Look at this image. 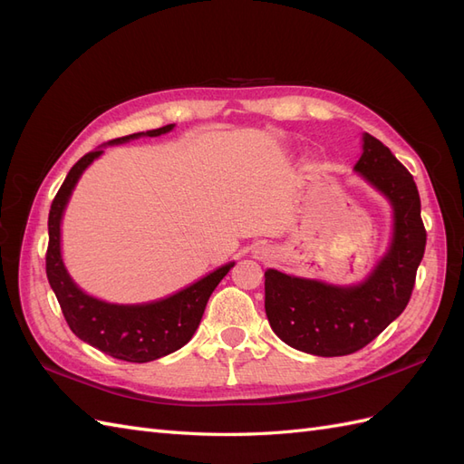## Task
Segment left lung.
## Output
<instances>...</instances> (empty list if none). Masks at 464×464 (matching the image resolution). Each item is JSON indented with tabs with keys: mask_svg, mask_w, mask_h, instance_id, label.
Instances as JSON below:
<instances>
[{
	"mask_svg": "<svg viewBox=\"0 0 464 464\" xmlns=\"http://www.w3.org/2000/svg\"><path fill=\"white\" fill-rule=\"evenodd\" d=\"M354 170L395 208L391 247L366 283L331 286L265 271V312L273 331L307 354L346 356L370 344L404 312L424 257L426 228L412 174L370 133L363 135V152Z\"/></svg>",
	"mask_w": 464,
	"mask_h": 464,
	"instance_id": "left-lung-1",
	"label": "left lung"
}]
</instances>
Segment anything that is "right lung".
<instances>
[{
    "mask_svg": "<svg viewBox=\"0 0 464 464\" xmlns=\"http://www.w3.org/2000/svg\"><path fill=\"white\" fill-rule=\"evenodd\" d=\"M174 125H164L147 133H133L128 137L111 139L110 143H123L141 135L157 137L168 133ZM102 154V149L91 150L73 164L65 176L60 191L55 193L48 215V249L46 275L48 283L60 302L62 314L81 341L89 343L101 353L123 362H152L189 343L195 329L199 327L205 305L220 280L230 271L234 263L224 265L215 273L207 275L199 283L188 286L174 296L143 304V305H116L87 296L67 275L60 254V222L79 176L82 170Z\"/></svg>",
    "mask_w": 464,
    "mask_h": 464,
    "instance_id": "add662e5",
    "label": "right lung"
}]
</instances>
